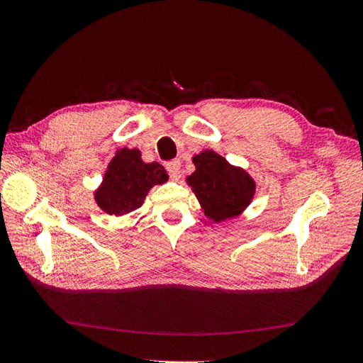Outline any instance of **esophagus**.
<instances>
[{"label": "esophagus", "mask_w": 363, "mask_h": 363, "mask_svg": "<svg viewBox=\"0 0 363 363\" xmlns=\"http://www.w3.org/2000/svg\"><path fill=\"white\" fill-rule=\"evenodd\" d=\"M180 167H182L180 160H174V162H171V163L167 164V171H168L169 177H171L172 180H179V179H180Z\"/></svg>", "instance_id": "esophagus-1"}]
</instances>
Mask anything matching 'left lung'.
Returning <instances> with one entry per match:
<instances>
[{
	"instance_id": "8db88e82",
	"label": "left lung",
	"mask_w": 363,
	"mask_h": 363,
	"mask_svg": "<svg viewBox=\"0 0 363 363\" xmlns=\"http://www.w3.org/2000/svg\"><path fill=\"white\" fill-rule=\"evenodd\" d=\"M192 163L195 171L186 177V183L191 186L204 215L213 223L239 216L255 199V179L213 150L195 155Z\"/></svg>"
}]
</instances>
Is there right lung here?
<instances>
[{"instance_id": "obj_1", "label": "right lung", "mask_w": 363, "mask_h": 363, "mask_svg": "<svg viewBox=\"0 0 363 363\" xmlns=\"http://www.w3.org/2000/svg\"><path fill=\"white\" fill-rule=\"evenodd\" d=\"M168 182L160 163H145L138 148H119L108 162L94 199L103 212L124 216L144 204L152 186Z\"/></svg>"}]
</instances>
